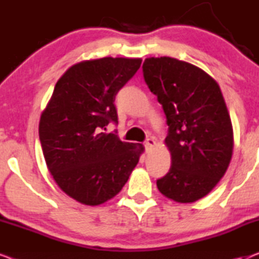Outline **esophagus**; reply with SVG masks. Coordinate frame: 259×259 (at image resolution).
I'll return each mask as SVG.
<instances>
[{"mask_svg": "<svg viewBox=\"0 0 259 259\" xmlns=\"http://www.w3.org/2000/svg\"><path fill=\"white\" fill-rule=\"evenodd\" d=\"M154 145H155V140L153 139V138H148V139L145 140V143H144V146H145V148H146V151L151 150Z\"/></svg>", "mask_w": 259, "mask_h": 259, "instance_id": "1", "label": "esophagus"}]
</instances>
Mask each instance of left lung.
<instances>
[{
	"mask_svg": "<svg viewBox=\"0 0 259 259\" xmlns=\"http://www.w3.org/2000/svg\"><path fill=\"white\" fill-rule=\"evenodd\" d=\"M145 82L162 106L172 164L158 190L178 203L206 196L225 175L233 131L218 83L203 69L161 56L144 61Z\"/></svg>",
	"mask_w": 259,
	"mask_h": 259,
	"instance_id": "8db88e82",
	"label": "left lung"
}]
</instances>
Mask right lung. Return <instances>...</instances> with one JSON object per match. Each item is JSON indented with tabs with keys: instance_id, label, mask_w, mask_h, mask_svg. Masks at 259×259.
Instances as JSON below:
<instances>
[{
	"instance_id": "right-lung-1",
	"label": "right lung",
	"mask_w": 259,
	"mask_h": 259,
	"mask_svg": "<svg viewBox=\"0 0 259 259\" xmlns=\"http://www.w3.org/2000/svg\"><path fill=\"white\" fill-rule=\"evenodd\" d=\"M141 59L102 58L70 67L42 113L38 136L46 164L66 194L84 205L116 196L144 152L105 133L118 125L115 95L140 68Z\"/></svg>"
}]
</instances>
